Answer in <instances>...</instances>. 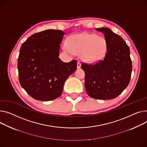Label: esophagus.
<instances>
[{
  "instance_id": "esophagus-1",
  "label": "esophagus",
  "mask_w": 147,
  "mask_h": 147,
  "mask_svg": "<svg viewBox=\"0 0 147 147\" xmlns=\"http://www.w3.org/2000/svg\"><path fill=\"white\" fill-rule=\"evenodd\" d=\"M77 68H80L81 67V63L80 61H78L77 62Z\"/></svg>"
}]
</instances>
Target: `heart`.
Returning a JSON list of instances; mask_svg holds the SVG:
<instances>
[{
    "mask_svg": "<svg viewBox=\"0 0 147 147\" xmlns=\"http://www.w3.org/2000/svg\"><path fill=\"white\" fill-rule=\"evenodd\" d=\"M64 50L74 54H80L81 59L87 63H95L105 56L107 50L106 39L95 34L83 32L70 36Z\"/></svg>",
    "mask_w": 147,
    "mask_h": 147,
    "instance_id": "1",
    "label": "heart"
}]
</instances>
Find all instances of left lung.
<instances>
[{"label": "left lung", "mask_w": 147, "mask_h": 147, "mask_svg": "<svg viewBox=\"0 0 147 147\" xmlns=\"http://www.w3.org/2000/svg\"><path fill=\"white\" fill-rule=\"evenodd\" d=\"M104 34L107 43L103 59L95 64L82 63L87 93L94 99L116 98L128 86L132 73V61L128 45L118 34L107 28H96Z\"/></svg>", "instance_id": "left-lung-1"}]
</instances>
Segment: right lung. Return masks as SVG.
<instances>
[{"label": "right lung", "mask_w": 147, "mask_h": 147, "mask_svg": "<svg viewBox=\"0 0 147 147\" xmlns=\"http://www.w3.org/2000/svg\"><path fill=\"white\" fill-rule=\"evenodd\" d=\"M64 35L62 31L48 29L33 34L21 46L19 81L36 100L50 101L60 97L65 80L77 69V60L64 63L58 57Z\"/></svg>", "instance_id": "right-lung-1"}]
</instances>
